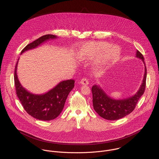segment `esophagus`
Segmentation results:
<instances>
[{"label": "esophagus", "mask_w": 159, "mask_h": 159, "mask_svg": "<svg viewBox=\"0 0 159 159\" xmlns=\"http://www.w3.org/2000/svg\"><path fill=\"white\" fill-rule=\"evenodd\" d=\"M80 83L83 85H88L89 84V81L87 78H83L81 81H80Z\"/></svg>", "instance_id": "obj_1"}]
</instances>
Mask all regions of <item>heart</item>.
Instances as JSON below:
<instances>
[{
  "label": "heart",
  "mask_w": 159,
  "mask_h": 159,
  "mask_svg": "<svg viewBox=\"0 0 159 159\" xmlns=\"http://www.w3.org/2000/svg\"><path fill=\"white\" fill-rule=\"evenodd\" d=\"M120 54V49L117 46H110L105 42H89L83 43L79 48L76 57L80 62L95 59L97 64L107 67L114 64Z\"/></svg>",
  "instance_id": "obj_1"
}]
</instances>
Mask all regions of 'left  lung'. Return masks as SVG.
<instances>
[{
  "label": "left lung",
  "instance_id": "8db88e82",
  "mask_svg": "<svg viewBox=\"0 0 159 159\" xmlns=\"http://www.w3.org/2000/svg\"><path fill=\"white\" fill-rule=\"evenodd\" d=\"M136 57L143 61L144 64L145 72L143 83L139 90L134 95L124 99L115 100L108 95L100 86L97 85L92 86L93 109L100 117L107 120H117L125 117L134 110L136 103L145 91L147 75L144 57L138 50L136 51Z\"/></svg>",
  "mask_w": 159,
  "mask_h": 159
}]
</instances>
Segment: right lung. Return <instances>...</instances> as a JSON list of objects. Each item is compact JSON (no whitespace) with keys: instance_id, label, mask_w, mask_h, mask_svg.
<instances>
[{"instance_id":"add662e5","label":"right lung","mask_w":159,"mask_h":159,"mask_svg":"<svg viewBox=\"0 0 159 159\" xmlns=\"http://www.w3.org/2000/svg\"><path fill=\"white\" fill-rule=\"evenodd\" d=\"M56 38V35L51 34L43 35L26 46L21 51V54L37 48L47 40ZM18 62V61L15 70V84L16 95L25 111L33 117L41 120H51L56 118L62 112L68 94L74 88L75 81L68 80L61 81L43 94L32 93L23 88L19 81L16 73Z\"/></svg>"}]
</instances>
